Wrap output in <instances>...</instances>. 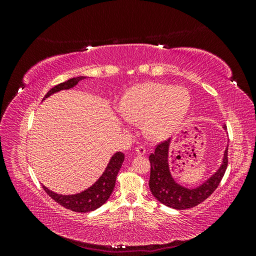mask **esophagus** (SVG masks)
Instances as JSON below:
<instances>
[{
  "label": "esophagus",
  "mask_w": 256,
  "mask_h": 256,
  "mask_svg": "<svg viewBox=\"0 0 256 256\" xmlns=\"http://www.w3.org/2000/svg\"><path fill=\"white\" fill-rule=\"evenodd\" d=\"M136 152L138 154H140V156H142V154H145L146 148H145V147H144L143 145H140V146H138L136 148Z\"/></svg>",
  "instance_id": "1"
}]
</instances>
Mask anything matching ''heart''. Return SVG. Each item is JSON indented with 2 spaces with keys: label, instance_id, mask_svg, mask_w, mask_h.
<instances>
[{
  "label": "heart",
  "instance_id": "1",
  "mask_svg": "<svg viewBox=\"0 0 256 256\" xmlns=\"http://www.w3.org/2000/svg\"><path fill=\"white\" fill-rule=\"evenodd\" d=\"M190 104L187 88L150 82L131 88L124 96L120 109L129 122H144V131L150 138L161 140L182 122Z\"/></svg>",
  "mask_w": 256,
  "mask_h": 256
}]
</instances>
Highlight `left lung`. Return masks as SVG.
I'll list each match as a JSON object with an SVG mask.
<instances>
[{"instance_id":"8db88e82","label":"left lung","mask_w":256,"mask_h":256,"mask_svg":"<svg viewBox=\"0 0 256 256\" xmlns=\"http://www.w3.org/2000/svg\"><path fill=\"white\" fill-rule=\"evenodd\" d=\"M226 129V126H223ZM171 138L159 143L156 150L150 154V189L152 196L160 203L174 209L192 208L212 194L224 176L228 168V147L224 152L222 164L210 178L194 189H189L177 184L170 172L168 168V148Z\"/></svg>"}]
</instances>
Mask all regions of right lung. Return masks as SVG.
I'll use <instances>...</instances> for the list:
<instances>
[{"label":"right lung","mask_w":256,"mask_h":256,"mask_svg":"<svg viewBox=\"0 0 256 256\" xmlns=\"http://www.w3.org/2000/svg\"><path fill=\"white\" fill-rule=\"evenodd\" d=\"M86 78V76H76V78L69 79L63 83H60L56 86L52 88L44 99L48 98L50 95L54 94V92L63 90H69L74 88V85L78 84L79 81ZM125 156L120 152H118L114 154L109 164L106 168V171L104 174L99 177V180L85 191H82L72 196H63L58 194V193L50 191L48 188H46L42 186L44 190L48 193V196L58 203L60 206H63L67 209H70L76 212H90L95 210V209L102 206L108 198H110L111 193L113 192V189L115 187L116 176L120 171V168L122 164Z\"/></svg>","instance_id":"1"}]
</instances>
